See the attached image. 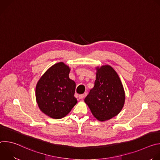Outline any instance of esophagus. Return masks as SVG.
Segmentation results:
<instances>
[{
  "label": "esophagus",
  "instance_id": "esophagus-1",
  "mask_svg": "<svg viewBox=\"0 0 160 160\" xmlns=\"http://www.w3.org/2000/svg\"><path fill=\"white\" fill-rule=\"evenodd\" d=\"M85 94H83L80 95V96H78V98H79L80 99H83V98H85Z\"/></svg>",
  "mask_w": 160,
  "mask_h": 160
}]
</instances>
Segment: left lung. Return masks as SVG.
<instances>
[{"label": "left lung", "mask_w": 160, "mask_h": 160, "mask_svg": "<svg viewBox=\"0 0 160 160\" xmlns=\"http://www.w3.org/2000/svg\"><path fill=\"white\" fill-rule=\"evenodd\" d=\"M94 87L85 98L93 116L104 122L115 117L122 109L125 90L117 73L109 65L96 68Z\"/></svg>", "instance_id": "8db88e82"}]
</instances>
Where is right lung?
Wrapping results in <instances>:
<instances>
[{"instance_id":"add662e5","label":"right lung","mask_w":160,"mask_h":160,"mask_svg":"<svg viewBox=\"0 0 160 160\" xmlns=\"http://www.w3.org/2000/svg\"><path fill=\"white\" fill-rule=\"evenodd\" d=\"M70 68L58 62L44 73L37 83L35 96L40 109L54 119L69 113L77 103L75 98L76 84L69 78Z\"/></svg>"}]
</instances>
